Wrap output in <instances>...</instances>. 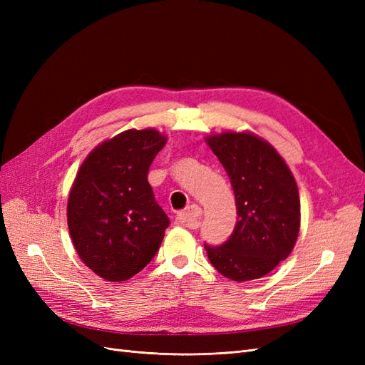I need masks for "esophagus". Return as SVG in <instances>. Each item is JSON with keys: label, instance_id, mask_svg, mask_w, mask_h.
<instances>
[{"label": "esophagus", "instance_id": "esophagus-1", "mask_svg": "<svg viewBox=\"0 0 365 365\" xmlns=\"http://www.w3.org/2000/svg\"><path fill=\"white\" fill-rule=\"evenodd\" d=\"M201 215H202V210H201L200 205H190L189 208L185 210V212L180 213L178 217L184 225L195 230V228H197V219L201 217Z\"/></svg>", "mask_w": 365, "mask_h": 365}]
</instances>
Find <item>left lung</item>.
<instances>
[{"label":"left lung","mask_w":365,"mask_h":365,"mask_svg":"<svg viewBox=\"0 0 365 365\" xmlns=\"http://www.w3.org/2000/svg\"><path fill=\"white\" fill-rule=\"evenodd\" d=\"M233 185L237 222L222 245L204 244L219 274L235 282L260 279L289 256L300 230L294 176L269 143L248 132L207 138Z\"/></svg>","instance_id":"obj_1"}]
</instances>
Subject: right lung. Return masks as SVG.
I'll use <instances>...</instances> for the list:
<instances>
[{
  "label": "right lung",
  "instance_id": "right-lung-1",
  "mask_svg": "<svg viewBox=\"0 0 365 365\" xmlns=\"http://www.w3.org/2000/svg\"><path fill=\"white\" fill-rule=\"evenodd\" d=\"M164 145L155 129L125 130L97 146L76 175L67 208L71 240L86 267L108 282L145 268L169 227L148 182Z\"/></svg>",
  "mask_w": 365,
  "mask_h": 365
}]
</instances>
